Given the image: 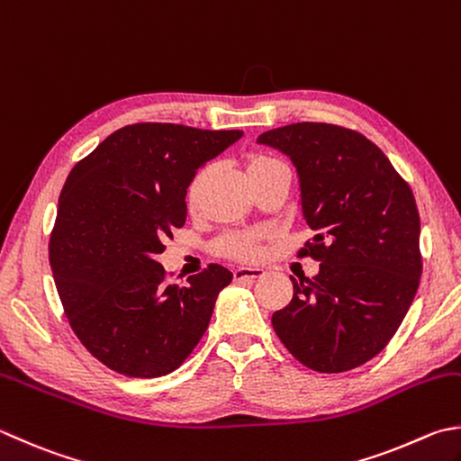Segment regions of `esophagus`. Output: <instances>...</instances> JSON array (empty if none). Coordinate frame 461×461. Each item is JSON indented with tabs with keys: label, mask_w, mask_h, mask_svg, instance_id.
Instances as JSON below:
<instances>
[{
	"label": "esophagus",
	"mask_w": 461,
	"mask_h": 461,
	"mask_svg": "<svg viewBox=\"0 0 461 461\" xmlns=\"http://www.w3.org/2000/svg\"><path fill=\"white\" fill-rule=\"evenodd\" d=\"M263 275H265L263 268H237V271L232 273L234 281H255V279H260Z\"/></svg>",
	"instance_id": "obj_1"
}]
</instances>
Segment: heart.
Instances as JSON below:
<instances>
[{"label":"heart","mask_w":461,"mask_h":461,"mask_svg":"<svg viewBox=\"0 0 461 461\" xmlns=\"http://www.w3.org/2000/svg\"><path fill=\"white\" fill-rule=\"evenodd\" d=\"M283 168H285L283 164L268 154L253 152L245 158V172H247V178L250 185H255V182H258L260 178H265L268 175H273V172L283 170ZM206 176H208V168H201L193 176V180H190V185L186 188L188 206L198 204V198H201V194H203ZM263 239H265V232H258V230L227 234V237H222L219 242H216V250H219V255L227 257V258L253 260L258 255L260 240Z\"/></svg>","instance_id":"1"}]
</instances>
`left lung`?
I'll return each mask as SVG.
<instances>
[{
	"mask_svg": "<svg viewBox=\"0 0 461 461\" xmlns=\"http://www.w3.org/2000/svg\"><path fill=\"white\" fill-rule=\"evenodd\" d=\"M297 168L303 219L315 237L299 257L319 260L293 279L273 329L303 366L341 373L375 357L402 325L421 276L420 214L387 156L353 130L299 122L257 138Z\"/></svg>",
	"mask_w": 461,
	"mask_h": 461,
	"instance_id": "left-lung-1",
	"label": "left lung"
}]
</instances>
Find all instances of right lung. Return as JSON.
Instances as JSON below:
<instances>
[{"instance_id": "1", "label": "right lung", "mask_w": 461, "mask_h": 461, "mask_svg": "<svg viewBox=\"0 0 461 461\" xmlns=\"http://www.w3.org/2000/svg\"><path fill=\"white\" fill-rule=\"evenodd\" d=\"M242 136L144 122L116 130L69 172L50 237L59 301L82 345L128 377H160L201 341L219 293L221 265L164 285L158 255L186 221L190 180Z\"/></svg>"}]
</instances>
